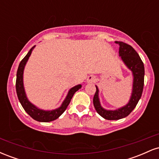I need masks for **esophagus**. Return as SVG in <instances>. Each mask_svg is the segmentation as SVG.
I'll return each mask as SVG.
<instances>
[{"instance_id": "obj_1", "label": "esophagus", "mask_w": 159, "mask_h": 159, "mask_svg": "<svg viewBox=\"0 0 159 159\" xmlns=\"http://www.w3.org/2000/svg\"><path fill=\"white\" fill-rule=\"evenodd\" d=\"M95 80H96V78L93 75L88 76L87 78V83H92V82H94Z\"/></svg>"}]
</instances>
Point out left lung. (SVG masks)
<instances>
[{
    "label": "left lung",
    "mask_w": 159,
    "mask_h": 159,
    "mask_svg": "<svg viewBox=\"0 0 159 159\" xmlns=\"http://www.w3.org/2000/svg\"><path fill=\"white\" fill-rule=\"evenodd\" d=\"M119 44V56L129 70L133 77L132 90L129 101L124 106L115 110H107L102 106L98 96V88L96 85V91L93 97V105L97 113L104 119L116 120L125 118L136 107L143 93L144 84V66L139 54L131 45L123 42H115Z\"/></svg>",
    "instance_id": "left-lung-1"
}]
</instances>
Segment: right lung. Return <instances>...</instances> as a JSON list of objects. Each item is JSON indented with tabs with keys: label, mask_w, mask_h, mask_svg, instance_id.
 <instances>
[{
	"label": "right lung",
	"mask_w": 159,
	"mask_h": 159,
	"mask_svg": "<svg viewBox=\"0 0 159 159\" xmlns=\"http://www.w3.org/2000/svg\"><path fill=\"white\" fill-rule=\"evenodd\" d=\"M35 47L36 45L32 47L27 54V55L23 58L22 61L20 62L19 68H18L17 70V74H16V93H17L18 98H19L21 106L23 107L25 111L31 116L33 119L39 122L48 123V122L53 121V120L57 119L64 112L66 107H68L69 104L70 103L71 99H72L75 93L81 88V84L75 85V87H72L69 90L68 93L66 96L65 99L62 102L61 106L57 107V108L54 109V110H43V109L36 107L35 105L30 102L28 98H27L25 87H24L23 75L27 62L28 61L29 57H30V54H31L33 50Z\"/></svg>",
	"instance_id": "right-lung-1"
}]
</instances>
